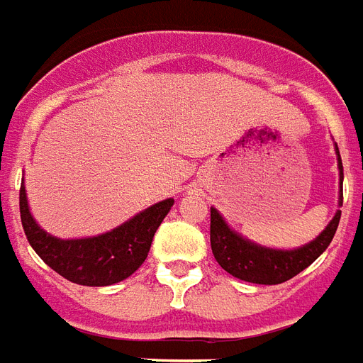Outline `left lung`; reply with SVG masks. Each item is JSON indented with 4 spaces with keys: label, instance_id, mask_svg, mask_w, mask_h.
<instances>
[{
    "label": "left lung",
    "instance_id": "obj_1",
    "mask_svg": "<svg viewBox=\"0 0 363 363\" xmlns=\"http://www.w3.org/2000/svg\"><path fill=\"white\" fill-rule=\"evenodd\" d=\"M337 154V167H339V208L342 206V161H340L339 147L335 144ZM340 221V209L333 217L329 225L319 233L313 240L304 246L292 250L269 248L250 240L225 221V217L211 208V227H209V240L211 252L216 256L217 264L230 273L233 277L256 284H281L289 281L300 271H304L323 254L331 244L333 236L337 233Z\"/></svg>",
    "mask_w": 363,
    "mask_h": 363
}]
</instances>
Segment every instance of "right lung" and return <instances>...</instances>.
<instances>
[{
    "mask_svg": "<svg viewBox=\"0 0 363 363\" xmlns=\"http://www.w3.org/2000/svg\"><path fill=\"white\" fill-rule=\"evenodd\" d=\"M173 203V198L161 200L101 235L57 238L42 229L30 213L24 177L18 194L24 235L34 252L61 277L84 286H109L130 277L144 264L155 230Z\"/></svg>",
    "mask_w": 363,
    "mask_h": 363,
    "instance_id": "1",
    "label": "right lung"
}]
</instances>
